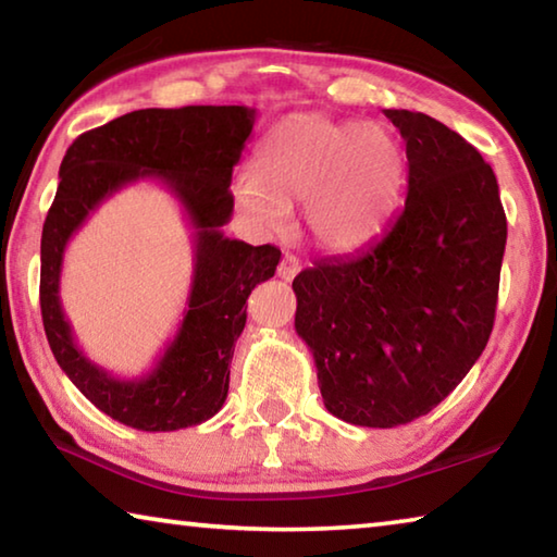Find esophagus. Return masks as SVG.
<instances>
[{"instance_id": "obj_1", "label": "esophagus", "mask_w": 557, "mask_h": 557, "mask_svg": "<svg viewBox=\"0 0 557 557\" xmlns=\"http://www.w3.org/2000/svg\"><path fill=\"white\" fill-rule=\"evenodd\" d=\"M299 270H301L299 260L295 256H285V258H282V262H280V268H277V275L285 280V282H292V280L297 277Z\"/></svg>"}]
</instances>
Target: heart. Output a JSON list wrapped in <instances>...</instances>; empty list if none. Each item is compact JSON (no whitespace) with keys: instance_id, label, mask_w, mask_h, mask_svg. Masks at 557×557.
I'll return each mask as SVG.
<instances>
[{"instance_id":"heart-1","label":"heart","mask_w":557,"mask_h":557,"mask_svg":"<svg viewBox=\"0 0 557 557\" xmlns=\"http://www.w3.org/2000/svg\"><path fill=\"white\" fill-rule=\"evenodd\" d=\"M403 184L405 152L393 129L299 112L265 137L233 196L265 231L285 228L289 206L305 203V228L319 250L356 252L385 231Z\"/></svg>"}]
</instances>
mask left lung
Returning a JSON list of instances; mask_svg holds the SVG:
<instances>
[{
	"mask_svg": "<svg viewBox=\"0 0 557 557\" xmlns=\"http://www.w3.org/2000/svg\"><path fill=\"white\" fill-rule=\"evenodd\" d=\"M385 117L405 139V206L369 248L292 282L326 410L361 428L405 425L457 388L492 336L506 248L482 154L422 112Z\"/></svg>",
	"mask_w": 557,
	"mask_h": 557,
	"instance_id": "8db88e82",
	"label": "left lung"
}]
</instances>
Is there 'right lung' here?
<instances>
[{
    "label": "right lung",
    "mask_w": 557,
    "mask_h": 557,
    "mask_svg": "<svg viewBox=\"0 0 557 557\" xmlns=\"http://www.w3.org/2000/svg\"><path fill=\"white\" fill-rule=\"evenodd\" d=\"M256 110L188 106L135 110L81 135L61 162V182L41 233V317L63 373L98 410L122 425L172 432L201 425L223 408L231 358L245 326V299L275 275V245L223 235L231 221L233 166L248 143ZM162 183L195 231V275L185 319L156 369L120 380L82 354L60 307L62 256L72 233L120 187Z\"/></svg>",
    "instance_id": "1"
}]
</instances>
